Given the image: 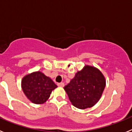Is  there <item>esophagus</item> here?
<instances>
[{
    "label": "esophagus",
    "mask_w": 132,
    "mask_h": 132,
    "mask_svg": "<svg viewBox=\"0 0 132 132\" xmlns=\"http://www.w3.org/2000/svg\"><path fill=\"white\" fill-rule=\"evenodd\" d=\"M57 85H58V86H59V87H63L64 86H65V84H64L63 82H60V83H58Z\"/></svg>",
    "instance_id": "esophagus-1"
}]
</instances>
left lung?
<instances>
[{"mask_svg":"<svg viewBox=\"0 0 132 132\" xmlns=\"http://www.w3.org/2000/svg\"><path fill=\"white\" fill-rule=\"evenodd\" d=\"M105 87L106 79L102 72L94 66L86 65L77 72L64 90L72 104L84 110L98 102Z\"/></svg>","mask_w":132,"mask_h":132,"instance_id":"8db88e82","label":"left lung"}]
</instances>
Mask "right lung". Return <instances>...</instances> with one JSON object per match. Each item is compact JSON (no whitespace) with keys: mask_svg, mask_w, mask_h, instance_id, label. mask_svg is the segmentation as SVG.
Listing matches in <instances>:
<instances>
[{"mask_svg":"<svg viewBox=\"0 0 132 132\" xmlns=\"http://www.w3.org/2000/svg\"><path fill=\"white\" fill-rule=\"evenodd\" d=\"M21 87L26 98L36 104H42L49 99L57 86L52 79L42 71L26 75L21 81Z\"/></svg>","mask_w":132,"mask_h":132,"instance_id":"obj_1","label":"right lung"}]
</instances>
